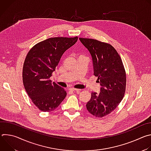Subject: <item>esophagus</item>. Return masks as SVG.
I'll return each instance as SVG.
<instances>
[{
    "label": "esophagus",
    "instance_id": "1",
    "mask_svg": "<svg viewBox=\"0 0 151 151\" xmlns=\"http://www.w3.org/2000/svg\"><path fill=\"white\" fill-rule=\"evenodd\" d=\"M69 90L70 91H78V92H80V91H81V90H79V89L73 88H70Z\"/></svg>",
    "mask_w": 151,
    "mask_h": 151
}]
</instances>
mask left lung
Instances as JSON below:
<instances>
[{
    "label": "left lung",
    "instance_id": "8db88e82",
    "mask_svg": "<svg viewBox=\"0 0 151 151\" xmlns=\"http://www.w3.org/2000/svg\"><path fill=\"white\" fill-rule=\"evenodd\" d=\"M79 39L91 55L94 75L98 77L101 86L100 93L93 92L86 106L90 114L101 118L114 111L124 97L126 87L124 67L111 45L93 39Z\"/></svg>",
    "mask_w": 151,
    "mask_h": 151
}]
</instances>
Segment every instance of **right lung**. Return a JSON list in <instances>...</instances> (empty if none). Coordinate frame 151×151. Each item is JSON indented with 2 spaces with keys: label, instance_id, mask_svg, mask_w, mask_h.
I'll use <instances>...</instances> for the list:
<instances>
[{
  "label": "right lung",
  "instance_id": "add662e5",
  "mask_svg": "<svg viewBox=\"0 0 151 151\" xmlns=\"http://www.w3.org/2000/svg\"><path fill=\"white\" fill-rule=\"evenodd\" d=\"M78 37H56L35 45L28 52L23 65V81L33 103L43 112L55 110L66 97L64 89L50 79L60 60Z\"/></svg>",
  "mask_w": 151,
  "mask_h": 151
}]
</instances>
